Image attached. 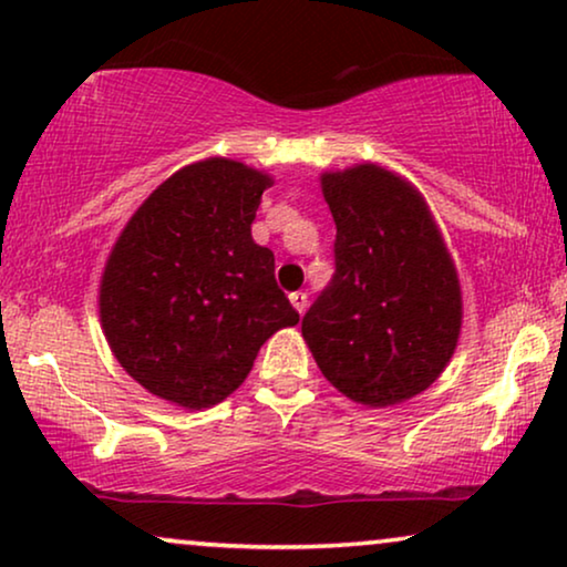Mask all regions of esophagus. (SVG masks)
Here are the masks:
<instances>
[{"instance_id": "34e87169", "label": "esophagus", "mask_w": 567, "mask_h": 567, "mask_svg": "<svg viewBox=\"0 0 567 567\" xmlns=\"http://www.w3.org/2000/svg\"><path fill=\"white\" fill-rule=\"evenodd\" d=\"M289 299H291L293 309H297L299 315H305V309H307V293H305V291H293V293H289Z\"/></svg>"}]
</instances>
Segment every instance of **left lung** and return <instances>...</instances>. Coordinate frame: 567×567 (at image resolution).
Instances as JSON below:
<instances>
[{
	"label": "left lung",
	"instance_id": "left-lung-1",
	"mask_svg": "<svg viewBox=\"0 0 567 567\" xmlns=\"http://www.w3.org/2000/svg\"><path fill=\"white\" fill-rule=\"evenodd\" d=\"M336 274L301 320L332 386L384 408L421 394L452 359L460 278L421 193L377 165L322 175Z\"/></svg>",
	"mask_w": 567,
	"mask_h": 567
}]
</instances>
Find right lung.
<instances>
[{
  "label": "right lung",
  "instance_id": "add662e5",
  "mask_svg": "<svg viewBox=\"0 0 567 567\" xmlns=\"http://www.w3.org/2000/svg\"><path fill=\"white\" fill-rule=\"evenodd\" d=\"M270 177L206 159L167 177L121 231L100 320L121 367L181 408L229 398L260 346L299 322L276 284V260L250 227Z\"/></svg>",
  "mask_w": 567,
  "mask_h": 567
}]
</instances>
